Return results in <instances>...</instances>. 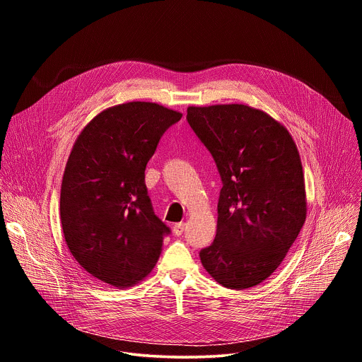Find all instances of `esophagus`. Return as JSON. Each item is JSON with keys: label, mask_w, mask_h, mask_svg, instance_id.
Segmentation results:
<instances>
[{"label": "esophagus", "mask_w": 362, "mask_h": 362, "mask_svg": "<svg viewBox=\"0 0 362 362\" xmlns=\"http://www.w3.org/2000/svg\"><path fill=\"white\" fill-rule=\"evenodd\" d=\"M186 229V223L185 222H180V223H176L175 226H173V233L176 235V236H180L182 233H183V230Z\"/></svg>", "instance_id": "1"}]
</instances>
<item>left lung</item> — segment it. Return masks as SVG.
Instances as JSON below:
<instances>
[{
	"label": "left lung",
	"instance_id": "obj_1",
	"mask_svg": "<svg viewBox=\"0 0 362 362\" xmlns=\"http://www.w3.org/2000/svg\"><path fill=\"white\" fill-rule=\"evenodd\" d=\"M190 127L222 177L214 243L203 268L221 285L247 289L281 265L306 219L296 144L284 124L246 105L189 106Z\"/></svg>",
	"mask_w": 362,
	"mask_h": 362
}]
</instances>
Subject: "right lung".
<instances>
[{
  "mask_svg": "<svg viewBox=\"0 0 362 362\" xmlns=\"http://www.w3.org/2000/svg\"><path fill=\"white\" fill-rule=\"evenodd\" d=\"M182 113L129 101L100 112L77 136L60 193L66 243L80 267L116 288L143 281L170 229L151 208L146 165Z\"/></svg>",
  "mask_w": 362,
  "mask_h": 362,
  "instance_id": "add662e5",
  "label": "right lung"
}]
</instances>
